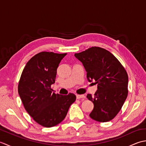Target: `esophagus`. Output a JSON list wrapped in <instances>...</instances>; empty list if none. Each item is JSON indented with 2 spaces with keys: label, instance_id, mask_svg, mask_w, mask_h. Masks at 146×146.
<instances>
[{
  "label": "esophagus",
  "instance_id": "1",
  "mask_svg": "<svg viewBox=\"0 0 146 146\" xmlns=\"http://www.w3.org/2000/svg\"><path fill=\"white\" fill-rule=\"evenodd\" d=\"M85 96L84 95H76V98L77 99H81V98H85Z\"/></svg>",
  "mask_w": 146,
  "mask_h": 146
}]
</instances>
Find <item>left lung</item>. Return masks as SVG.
<instances>
[{"mask_svg": "<svg viewBox=\"0 0 146 146\" xmlns=\"http://www.w3.org/2000/svg\"><path fill=\"white\" fill-rule=\"evenodd\" d=\"M75 56L84 66L88 81L95 80L97 84L94 97L86 96L94 105L90 117L100 122L112 120L128 95V75L124 67L110 52L100 47L90 48Z\"/></svg>", "mask_w": 146, "mask_h": 146, "instance_id": "left-lung-1", "label": "left lung"}]
</instances>
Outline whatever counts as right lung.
<instances>
[{"label":"right lung","mask_w":146,"mask_h":146,"mask_svg":"<svg viewBox=\"0 0 146 146\" xmlns=\"http://www.w3.org/2000/svg\"><path fill=\"white\" fill-rule=\"evenodd\" d=\"M67 53L42 51L26 63L18 84V93L27 113L45 127L58 125L64 120L70 105L76 100L72 93L67 95L52 93L57 68Z\"/></svg>","instance_id":"obj_1"}]
</instances>
